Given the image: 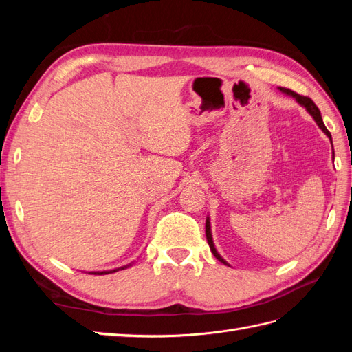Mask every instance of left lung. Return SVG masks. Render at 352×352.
Here are the masks:
<instances>
[{"label": "left lung", "mask_w": 352, "mask_h": 352, "mask_svg": "<svg viewBox=\"0 0 352 352\" xmlns=\"http://www.w3.org/2000/svg\"><path fill=\"white\" fill-rule=\"evenodd\" d=\"M279 89H280L283 94L289 95V97H294V98L296 100V102H298V104L302 105V107H305V110L313 116V119L316 120V123L318 124V127H320V129H322V131L329 136V140L332 141V135H330V132L326 129V126H324L323 119H322L320 110L317 109V105L313 102V100H311V98L304 97V95L296 94V92H294V91H291V89H287V88H279ZM206 235H207V241H208V245H210V250H211V252H212V254H214V257H216L219 261H221L223 264H228L225 260H223V258L220 257V254H219V252H217V250L214 248V243H212L211 228H210V220H208V219H207V221H206ZM228 265H229V264H228Z\"/></svg>", "instance_id": "1"}]
</instances>
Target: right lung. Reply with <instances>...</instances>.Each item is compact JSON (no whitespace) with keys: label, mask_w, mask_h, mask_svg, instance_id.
Returning <instances> with one entry per match:
<instances>
[{"label":"right lung","mask_w":352,"mask_h":352,"mask_svg":"<svg viewBox=\"0 0 352 352\" xmlns=\"http://www.w3.org/2000/svg\"><path fill=\"white\" fill-rule=\"evenodd\" d=\"M129 265V264H127ZM127 265H124V267H120V269H126ZM120 269H114V270H110V272H92L91 274H109V273H114V272H117V270H120Z\"/></svg>","instance_id":"1"}]
</instances>
